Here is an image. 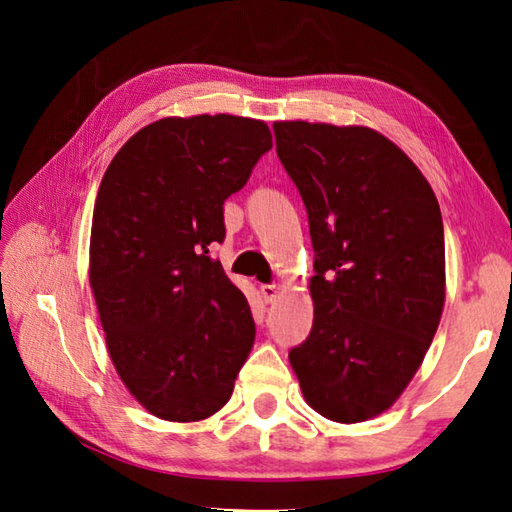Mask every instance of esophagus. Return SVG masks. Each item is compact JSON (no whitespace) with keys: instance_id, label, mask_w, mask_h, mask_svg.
<instances>
[{"instance_id":"34e87169","label":"esophagus","mask_w":512,"mask_h":512,"mask_svg":"<svg viewBox=\"0 0 512 512\" xmlns=\"http://www.w3.org/2000/svg\"><path fill=\"white\" fill-rule=\"evenodd\" d=\"M259 293H262V298L266 302H273L277 298V293H280V287H277V284H262V287H259Z\"/></svg>"}]
</instances>
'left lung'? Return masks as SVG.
Returning a JSON list of instances; mask_svg holds the SVG:
<instances>
[{"label": "left lung", "mask_w": 512, "mask_h": 512, "mask_svg": "<svg viewBox=\"0 0 512 512\" xmlns=\"http://www.w3.org/2000/svg\"><path fill=\"white\" fill-rule=\"evenodd\" d=\"M277 158L307 207L314 325L289 352L305 402L352 424L391 409L445 305L443 216L427 178L366 126L275 121Z\"/></svg>", "instance_id": "obj_1"}]
</instances>
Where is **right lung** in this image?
<instances>
[{"mask_svg":"<svg viewBox=\"0 0 512 512\" xmlns=\"http://www.w3.org/2000/svg\"><path fill=\"white\" fill-rule=\"evenodd\" d=\"M271 146L259 119L164 117L137 131L103 173L90 287L112 366L155 418H210L253 350L248 300L210 246L225 237V198Z\"/></svg>","mask_w":512,"mask_h":512,"instance_id":"obj_1","label":"right lung"}]
</instances>
